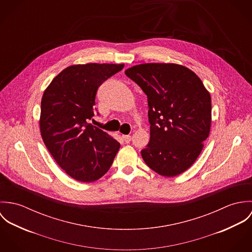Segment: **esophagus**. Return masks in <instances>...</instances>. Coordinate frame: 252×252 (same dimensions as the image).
Listing matches in <instances>:
<instances>
[{
  "label": "esophagus",
  "instance_id": "esophagus-1",
  "mask_svg": "<svg viewBox=\"0 0 252 252\" xmlns=\"http://www.w3.org/2000/svg\"><path fill=\"white\" fill-rule=\"evenodd\" d=\"M122 139H123V141H124L126 144H128V143L131 142V136H129V135H123V136H122Z\"/></svg>",
  "mask_w": 252,
  "mask_h": 252
}]
</instances>
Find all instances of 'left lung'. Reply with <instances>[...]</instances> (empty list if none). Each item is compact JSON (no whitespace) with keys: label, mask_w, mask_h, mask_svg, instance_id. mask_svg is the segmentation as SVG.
<instances>
[{"label":"left lung","mask_w":252,"mask_h":252,"mask_svg":"<svg viewBox=\"0 0 252 252\" xmlns=\"http://www.w3.org/2000/svg\"><path fill=\"white\" fill-rule=\"evenodd\" d=\"M147 96L150 140L142 156L163 177L189 169L210 135L212 98L200 77L174 63H145L125 71Z\"/></svg>","instance_id":"8db88e82"}]
</instances>
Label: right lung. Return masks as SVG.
Returning <instances> with one entry per match:
<instances>
[{
  "label": "right lung",
  "instance_id": "1",
  "mask_svg": "<svg viewBox=\"0 0 252 252\" xmlns=\"http://www.w3.org/2000/svg\"><path fill=\"white\" fill-rule=\"evenodd\" d=\"M124 64L72 65L58 73L44 90L39 130L56 163L73 180L101 179L113 162L120 144L89 121L95 112L99 86Z\"/></svg>",
  "mask_w": 252,
  "mask_h": 252
}]
</instances>
